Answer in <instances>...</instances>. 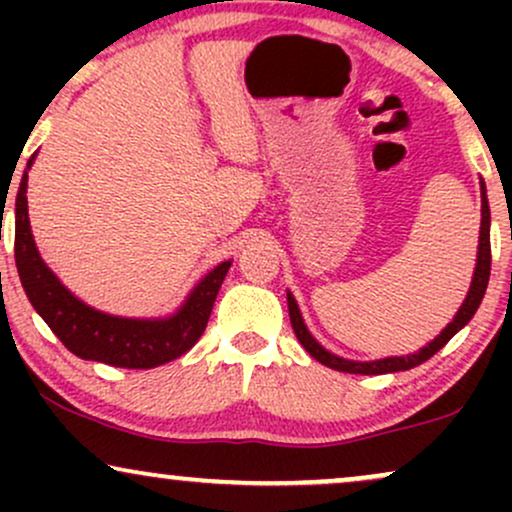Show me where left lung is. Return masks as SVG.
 <instances>
[{"label":"left lung","mask_w":512,"mask_h":512,"mask_svg":"<svg viewBox=\"0 0 512 512\" xmlns=\"http://www.w3.org/2000/svg\"><path fill=\"white\" fill-rule=\"evenodd\" d=\"M491 211H489V199H486V190H484V182H481V231H479V255H477V269H474V279H472V286H469V293L467 298H464L462 308L457 310L455 320L450 322L448 327H445L443 332L438 334L436 339H433L431 344L424 346V349L419 351V354H409V356H392V358H383V361H368V363H361V361H346V358H339L330 354V351L322 349L320 344L315 342L313 334L308 332V327L303 325V317H301V310H298L296 301H293V296L289 293V315H291V325H293V332H296L298 342L305 346V351H308L310 356L315 358V361H320L322 366L327 368H334V370H342V373H361V375H380V373H397V370H409L414 366H419V363H424L431 358L436 351L443 349L445 344L450 342L452 337H455L457 332L462 330L464 325H467L469 320H472V315L477 313L481 298H484L486 293V286H489V274H491Z\"/></svg>","instance_id":"1"}]
</instances>
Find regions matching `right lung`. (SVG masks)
Returning a JSON list of instances; mask_svg holds the SVG:
<instances>
[{
	"label": "right lung",
	"instance_id": "1",
	"mask_svg": "<svg viewBox=\"0 0 512 512\" xmlns=\"http://www.w3.org/2000/svg\"><path fill=\"white\" fill-rule=\"evenodd\" d=\"M31 163L33 158L28 168ZM26 187L28 173H23L16 195V269L28 301L72 354L117 368H156L199 342L231 262H221L214 272L204 276L185 305L168 320H132L98 313L64 289L60 279L40 260L28 221Z\"/></svg>",
	"mask_w": 512,
	"mask_h": 512
}]
</instances>
